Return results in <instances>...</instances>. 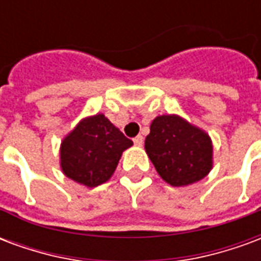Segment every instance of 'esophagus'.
<instances>
[{
  "mask_svg": "<svg viewBox=\"0 0 261 261\" xmlns=\"http://www.w3.org/2000/svg\"><path fill=\"white\" fill-rule=\"evenodd\" d=\"M134 144H136L137 147H141L142 144H144V137L142 136H137L134 138Z\"/></svg>",
  "mask_w": 261,
  "mask_h": 261,
  "instance_id": "34e87169",
  "label": "esophagus"
}]
</instances>
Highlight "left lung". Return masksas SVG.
<instances>
[{
  "instance_id": "left-lung-1",
  "label": "left lung",
  "mask_w": 261,
  "mask_h": 261,
  "mask_svg": "<svg viewBox=\"0 0 261 261\" xmlns=\"http://www.w3.org/2000/svg\"><path fill=\"white\" fill-rule=\"evenodd\" d=\"M145 138V152L168 185L185 187L213 169L211 137L177 114L156 116Z\"/></svg>"
}]
</instances>
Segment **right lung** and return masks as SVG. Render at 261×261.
Here are the masks:
<instances>
[{
	"mask_svg": "<svg viewBox=\"0 0 261 261\" xmlns=\"http://www.w3.org/2000/svg\"><path fill=\"white\" fill-rule=\"evenodd\" d=\"M133 145L102 113L82 119L63 138L60 166L68 179L86 187L103 185L113 176L121 155Z\"/></svg>",
	"mask_w": 261,
	"mask_h": 261,
	"instance_id": "add662e5",
	"label": "right lung"
}]
</instances>
